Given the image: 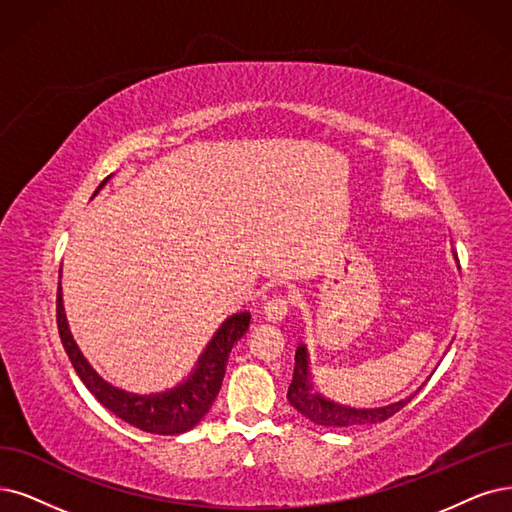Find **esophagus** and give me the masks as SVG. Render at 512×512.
<instances>
[{
    "mask_svg": "<svg viewBox=\"0 0 512 512\" xmlns=\"http://www.w3.org/2000/svg\"><path fill=\"white\" fill-rule=\"evenodd\" d=\"M291 299L285 293H278L272 299H268V304L263 306V312H266V318L272 320V323H278V320L285 318L289 314Z\"/></svg>",
    "mask_w": 512,
    "mask_h": 512,
    "instance_id": "obj_1",
    "label": "esophagus"
}]
</instances>
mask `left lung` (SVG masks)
I'll return each instance as SVG.
<instances>
[{
    "label": "left lung",
    "instance_id": "left-lung-1",
    "mask_svg": "<svg viewBox=\"0 0 512 512\" xmlns=\"http://www.w3.org/2000/svg\"><path fill=\"white\" fill-rule=\"evenodd\" d=\"M289 403L301 413L306 415L308 420L320 426H369V424H380L396 411H401L411 399L413 394L407 396V399L392 403L386 407H373V409H352L337 405L333 401H327L325 396L314 394L312 384L308 382V358H306V346H297L295 352V371H293V380L287 392Z\"/></svg>",
    "mask_w": 512,
    "mask_h": 512
}]
</instances>
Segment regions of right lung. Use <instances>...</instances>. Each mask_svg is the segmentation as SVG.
I'll list each match as a JSON object with an SVG mask.
<instances>
[{
    "mask_svg": "<svg viewBox=\"0 0 512 512\" xmlns=\"http://www.w3.org/2000/svg\"><path fill=\"white\" fill-rule=\"evenodd\" d=\"M105 181L99 185V189L105 185ZM249 323V312H238L227 318L211 339V344L202 352L196 371L183 384L158 394H132L113 388L88 365L67 329L61 282L59 291H56V325H59L61 342L75 373L80 375L84 386L97 396V401L113 415H118L130 426L154 434H181L194 428L204 418L221 390L227 358H230L234 344L249 329Z\"/></svg>",
    "mask_w": 512,
    "mask_h": 512,
    "instance_id": "right-lung-1",
    "label": "right lung"
}]
</instances>
